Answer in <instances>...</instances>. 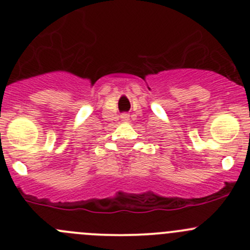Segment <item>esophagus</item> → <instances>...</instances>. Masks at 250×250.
<instances>
[{
  "label": "esophagus",
  "mask_w": 250,
  "mask_h": 250,
  "mask_svg": "<svg viewBox=\"0 0 250 250\" xmlns=\"http://www.w3.org/2000/svg\"><path fill=\"white\" fill-rule=\"evenodd\" d=\"M121 118H122L123 122H129V115H128V113H123V115L121 116Z\"/></svg>",
  "instance_id": "obj_1"
}]
</instances>
